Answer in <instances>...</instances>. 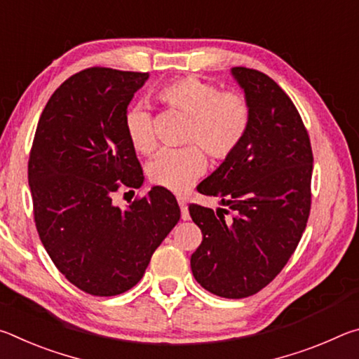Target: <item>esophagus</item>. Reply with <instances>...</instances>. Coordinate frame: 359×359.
Segmentation results:
<instances>
[{
  "mask_svg": "<svg viewBox=\"0 0 359 359\" xmlns=\"http://www.w3.org/2000/svg\"><path fill=\"white\" fill-rule=\"evenodd\" d=\"M179 205H180V212H182V220H190V212H188V208H187V203L184 201V199L179 198Z\"/></svg>",
  "mask_w": 359,
  "mask_h": 359,
  "instance_id": "1",
  "label": "esophagus"
}]
</instances>
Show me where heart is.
<instances>
[{
	"instance_id": "b5f03b06",
	"label": "heart",
	"mask_w": 359,
	"mask_h": 359,
	"mask_svg": "<svg viewBox=\"0 0 359 359\" xmlns=\"http://www.w3.org/2000/svg\"><path fill=\"white\" fill-rule=\"evenodd\" d=\"M156 98L188 117L184 142L193 144L163 150L150 161L147 174L151 184L171 191H184L204 172L203 149L214 160H226L238 151L250 128V102L238 90H218L214 83L188 76L163 85ZM125 130L139 154L150 155L156 149L151 115L144 106L126 111Z\"/></svg>"
}]
</instances>
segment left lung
Here are the masks:
<instances>
[{
    "instance_id": "8db88e82",
    "label": "left lung",
    "mask_w": 359,
    "mask_h": 359,
    "mask_svg": "<svg viewBox=\"0 0 359 359\" xmlns=\"http://www.w3.org/2000/svg\"><path fill=\"white\" fill-rule=\"evenodd\" d=\"M231 74L252 107L247 136L233 156L198 185L233 210L191 204L203 242L191 255L196 282L210 293L241 299L263 290L294 253L311 214L313 155L290 96L257 69Z\"/></svg>"
}]
</instances>
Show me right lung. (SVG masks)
<instances>
[{"instance_id": "add662e5", "label": "right lung", "mask_w": 359, "mask_h": 359, "mask_svg": "<svg viewBox=\"0 0 359 359\" xmlns=\"http://www.w3.org/2000/svg\"><path fill=\"white\" fill-rule=\"evenodd\" d=\"M149 72L83 69L41 114L28 161L36 229L57 269L79 290L115 296L141 280L180 218L174 194L151 188L121 210L120 187L139 188L141 163L125 114Z\"/></svg>"}]
</instances>
